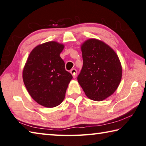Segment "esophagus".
I'll return each instance as SVG.
<instances>
[{
	"label": "esophagus",
	"instance_id": "obj_1",
	"mask_svg": "<svg viewBox=\"0 0 146 146\" xmlns=\"http://www.w3.org/2000/svg\"><path fill=\"white\" fill-rule=\"evenodd\" d=\"M70 73H71V75L73 76V78H75L76 77V73H77V71L75 70V69H72L70 71Z\"/></svg>",
	"mask_w": 146,
	"mask_h": 146
}]
</instances>
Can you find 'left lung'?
I'll return each mask as SVG.
<instances>
[{
  "mask_svg": "<svg viewBox=\"0 0 146 146\" xmlns=\"http://www.w3.org/2000/svg\"><path fill=\"white\" fill-rule=\"evenodd\" d=\"M83 66L77 77L85 94L101 102L110 96L120 84L122 66L112 48L99 39L91 38L81 44Z\"/></svg>",
  "mask_w": 146,
  "mask_h": 146,
  "instance_id": "1",
  "label": "left lung"
}]
</instances>
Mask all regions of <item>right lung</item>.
Returning <instances> with one entry per match:
<instances>
[{"label":"right lung","instance_id":"1","mask_svg":"<svg viewBox=\"0 0 146 146\" xmlns=\"http://www.w3.org/2000/svg\"><path fill=\"white\" fill-rule=\"evenodd\" d=\"M64 48L57 41L39 44L32 50L23 67V80L29 94L44 107H57L63 102L73 78L60 57Z\"/></svg>","mask_w":146,"mask_h":146}]
</instances>
